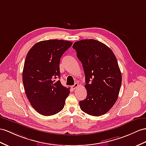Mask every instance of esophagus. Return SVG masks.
<instances>
[{
	"instance_id": "1",
	"label": "esophagus",
	"mask_w": 146,
	"mask_h": 146,
	"mask_svg": "<svg viewBox=\"0 0 146 146\" xmlns=\"http://www.w3.org/2000/svg\"><path fill=\"white\" fill-rule=\"evenodd\" d=\"M78 86H79V84H78V83H75L74 84V85H73L72 86V88L73 89H75L76 88H78Z\"/></svg>"
}]
</instances>
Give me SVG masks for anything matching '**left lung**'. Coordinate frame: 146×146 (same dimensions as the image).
<instances>
[{"label":"left lung","instance_id":"obj_1","mask_svg":"<svg viewBox=\"0 0 146 146\" xmlns=\"http://www.w3.org/2000/svg\"><path fill=\"white\" fill-rule=\"evenodd\" d=\"M85 74L87 98L80 102L82 111L92 116L109 111L118 99L122 76L113 52L95 39H83L73 44Z\"/></svg>","mask_w":146,"mask_h":146}]
</instances>
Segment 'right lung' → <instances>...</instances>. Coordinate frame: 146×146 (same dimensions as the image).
<instances>
[{
    "mask_svg": "<svg viewBox=\"0 0 146 146\" xmlns=\"http://www.w3.org/2000/svg\"><path fill=\"white\" fill-rule=\"evenodd\" d=\"M72 44L64 40H42L28 52L23 71L25 91L32 107L41 115H53L64 107L70 88L58 79L59 65L62 55Z\"/></svg>",
    "mask_w": 146,
    "mask_h": 146,
    "instance_id": "right-lung-1",
    "label": "right lung"
}]
</instances>
